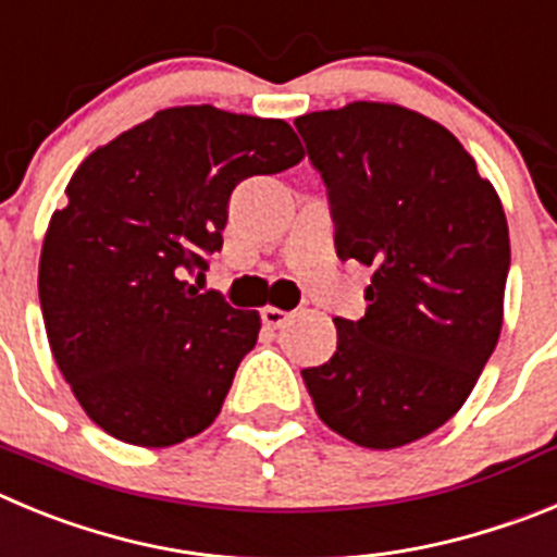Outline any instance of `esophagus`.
Here are the masks:
<instances>
[{
    "mask_svg": "<svg viewBox=\"0 0 557 557\" xmlns=\"http://www.w3.org/2000/svg\"><path fill=\"white\" fill-rule=\"evenodd\" d=\"M260 319H263V324H267L269 330H280L285 322H288L290 313L288 310H280V308H272V305H269V308L260 310Z\"/></svg>",
    "mask_w": 557,
    "mask_h": 557,
    "instance_id": "obj_1",
    "label": "esophagus"
}]
</instances>
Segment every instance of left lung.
<instances>
[{
	"label": "left lung",
	"instance_id": "1",
	"mask_svg": "<svg viewBox=\"0 0 557 557\" xmlns=\"http://www.w3.org/2000/svg\"><path fill=\"white\" fill-rule=\"evenodd\" d=\"M294 127L327 188L335 255L372 269L366 313L335 319V355L302 380L330 430L403 447L458 413L497 347L503 202L447 127L399 104L315 110Z\"/></svg>",
	"mask_w": 557,
	"mask_h": 557
}]
</instances>
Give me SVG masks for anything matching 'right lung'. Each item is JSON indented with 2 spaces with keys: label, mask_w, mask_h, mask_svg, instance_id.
<instances>
[{
  "label": "right lung",
  "mask_w": 557,
  "mask_h": 557,
  "mask_svg": "<svg viewBox=\"0 0 557 557\" xmlns=\"http://www.w3.org/2000/svg\"><path fill=\"white\" fill-rule=\"evenodd\" d=\"M299 160L283 119L188 104L79 163L44 238L38 297L54 363L104 433L172 447L216 419L260 315L188 277L222 249L235 185Z\"/></svg>",
  "instance_id": "obj_1"
}]
</instances>
